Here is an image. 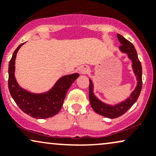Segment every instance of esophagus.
I'll use <instances>...</instances> for the list:
<instances>
[{"label": "esophagus", "instance_id": "esophagus-1", "mask_svg": "<svg viewBox=\"0 0 156 156\" xmlns=\"http://www.w3.org/2000/svg\"><path fill=\"white\" fill-rule=\"evenodd\" d=\"M89 72V67H87V66H83V67H81L80 69V73H81L82 75H85L87 74V73Z\"/></svg>", "mask_w": 156, "mask_h": 156}]
</instances>
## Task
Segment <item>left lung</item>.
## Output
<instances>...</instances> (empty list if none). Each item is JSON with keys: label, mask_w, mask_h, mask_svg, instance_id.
<instances>
[{"label": "left lung", "mask_w": 156, "mask_h": 156, "mask_svg": "<svg viewBox=\"0 0 156 156\" xmlns=\"http://www.w3.org/2000/svg\"><path fill=\"white\" fill-rule=\"evenodd\" d=\"M117 38L121 43V45L119 46V50L122 53H127L129 58H130L133 62L132 67H133L134 74L136 76L138 81L136 89L133 91V92L131 93L128 99L113 106V105L105 104L96 98L93 93V83L92 80H89V101H90L91 106L96 113L101 114L103 117L111 118V119L117 118L124 114L137 101L138 98L140 94L141 87H142L141 64L138 58L136 51L133 44L119 34H117Z\"/></svg>", "instance_id": "8db88e82"}]
</instances>
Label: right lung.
I'll return each mask as SVG.
<instances>
[{
  "mask_svg": "<svg viewBox=\"0 0 156 156\" xmlns=\"http://www.w3.org/2000/svg\"><path fill=\"white\" fill-rule=\"evenodd\" d=\"M23 44L17 48L9 64L8 85L11 96L19 108L32 117L46 119L53 117L60 112L67 90L79 74L74 73L62 77L48 92L34 94L25 90L18 85L15 77L16 55Z\"/></svg>",
  "mask_w": 156,
  "mask_h": 156,
  "instance_id": "obj_1",
  "label": "right lung"
}]
</instances>
